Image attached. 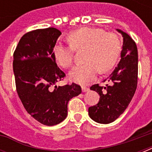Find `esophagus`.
<instances>
[{
    "instance_id": "esophagus-1",
    "label": "esophagus",
    "mask_w": 152,
    "mask_h": 152,
    "mask_svg": "<svg viewBox=\"0 0 152 152\" xmlns=\"http://www.w3.org/2000/svg\"><path fill=\"white\" fill-rule=\"evenodd\" d=\"M89 91V88H87V87H82V91L83 92H87Z\"/></svg>"
}]
</instances>
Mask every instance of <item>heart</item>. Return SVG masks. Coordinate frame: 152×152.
<instances>
[{"mask_svg": "<svg viewBox=\"0 0 152 152\" xmlns=\"http://www.w3.org/2000/svg\"><path fill=\"white\" fill-rule=\"evenodd\" d=\"M69 46L57 42L53 54L63 68L73 63L74 50H86L84 64L74 67L69 74L72 81L87 84L94 80L99 72H106L113 68L121 52V42L118 34L101 28L82 27L70 32L67 37Z\"/></svg>", "mask_w": 152, "mask_h": 152, "instance_id": "heart-1", "label": "heart"}]
</instances>
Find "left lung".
<instances>
[{"label":"left lung","instance_id":"1","mask_svg":"<svg viewBox=\"0 0 152 152\" xmlns=\"http://www.w3.org/2000/svg\"><path fill=\"white\" fill-rule=\"evenodd\" d=\"M123 36L121 61L110 77L106 87L94 84L91 90L98 92L99 101L88 108L90 118L101 124L114 121L124 113L137 90L138 79V52L137 44L128 34L118 29ZM105 90H104V89Z\"/></svg>","mask_w":152,"mask_h":152}]
</instances>
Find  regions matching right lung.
Masks as SVG:
<instances>
[{"label": "right lung", "mask_w": 152, "mask_h": 152, "mask_svg": "<svg viewBox=\"0 0 152 152\" xmlns=\"http://www.w3.org/2000/svg\"><path fill=\"white\" fill-rule=\"evenodd\" d=\"M61 34L54 27L37 29L20 39L13 53L16 91L31 117L42 125L52 126L64 121L68 102L81 93L80 86H53L65 74L57 66L53 48Z\"/></svg>", "instance_id": "1"}]
</instances>
